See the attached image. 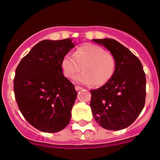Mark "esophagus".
Instances as JSON below:
<instances>
[{
    "instance_id": "esophagus-1",
    "label": "esophagus",
    "mask_w": 160,
    "mask_h": 160,
    "mask_svg": "<svg viewBox=\"0 0 160 160\" xmlns=\"http://www.w3.org/2000/svg\"><path fill=\"white\" fill-rule=\"evenodd\" d=\"M75 89H76V90H77V91H79V90H83V88H82V87H79V86H76Z\"/></svg>"
}]
</instances>
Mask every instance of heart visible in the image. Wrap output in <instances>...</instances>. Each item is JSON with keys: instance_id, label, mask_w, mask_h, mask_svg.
Listing matches in <instances>:
<instances>
[{"instance_id": "1", "label": "heart", "mask_w": 160, "mask_h": 160, "mask_svg": "<svg viewBox=\"0 0 160 160\" xmlns=\"http://www.w3.org/2000/svg\"><path fill=\"white\" fill-rule=\"evenodd\" d=\"M65 77L72 78L82 70L83 72L76 76L74 81L83 85L94 83L102 86L112 78L116 70L115 58L97 45H84L75 50L73 56L67 54L60 63Z\"/></svg>"}]
</instances>
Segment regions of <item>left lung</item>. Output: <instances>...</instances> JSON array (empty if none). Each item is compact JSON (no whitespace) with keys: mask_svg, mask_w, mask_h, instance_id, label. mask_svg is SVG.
Listing matches in <instances>:
<instances>
[{"mask_svg":"<svg viewBox=\"0 0 160 160\" xmlns=\"http://www.w3.org/2000/svg\"><path fill=\"white\" fill-rule=\"evenodd\" d=\"M115 58L112 78L97 90H91L92 113L102 128L120 130L130 126L145 105L146 75L142 63L127 48L111 38L93 39Z\"/></svg>","mask_w":160,"mask_h":160,"instance_id":"obj_1","label":"left lung"}]
</instances>
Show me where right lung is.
Segmentation results:
<instances>
[{
    "label": "right lung",
    "mask_w": 160,
    "mask_h": 160,
    "mask_svg": "<svg viewBox=\"0 0 160 160\" xmlns=\"http://www.w3.org/2000/svg\"><path fill=\"white\" fill-rule=\"evenodd\" d=\"M75 47L70 38L43 40L21 60L13 90L19 110L42 132H57L68 125L77 98L74 85L63 76L60 63Z\"/></svg>",
    "instance_id": "right-lung-1"
}]
</instances>
